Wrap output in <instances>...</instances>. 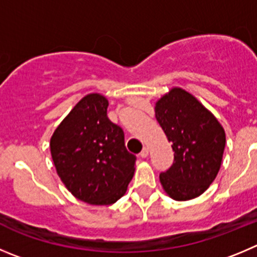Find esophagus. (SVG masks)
Returning a JSON list of instances; mask_svg holds the SVG:
<instances>
[{
  "label": "esophagus",
  "mask_w": 257,
  "mask_h": 257,
  "mask_svg": "<svg viewBox=\"0 0 257 257\" xmlns=\"http://www.w3.org/2000/svg\"><path fill=\"white\" fill-rule=\"evenodd\" d=\"M140 156H141V157H142V158H146V157H148V148H147V147H145V148H143V150H142V152L140 153Z\"/></svg>",
  "instance_id": "34e87169"
}]
</instances>
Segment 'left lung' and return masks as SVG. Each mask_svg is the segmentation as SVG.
I'll list each match as a JSON object with an SVG mask.
<instances>
[{
    "label": "left lung",
    "mask_w": 257,
    "mask_h": 257,
    "mask_svg": "<svg viewBox=\"0 0 257 257\" xmlns=\"http://www.w3.org/2000/svg\"><path fill=\"white\" fill-rule=\"evenodd\" d=\"M155 112L175 152L172 166L160 174L165 191L180 201L201 195L220 169L224 129L207 107L179 87L156 102Z\"/></svg>",
    "instance_id": "obj_1"
}]
</instances>
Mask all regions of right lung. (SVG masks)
Wrapping results in <instances>:
<instances>
[{
	"instance_id": "1",
	"label": "right lung",
	"mask_w": 257,
	"mask_h": 257,
	"mask_svg": "<svg viewBox=\"0 0 257 257\" xmlns=\"http://www.w3.org/2000/svg\"><path fill=\"white\" fill-rule=\"evenodd\" d=\"M106 97L90 93L76 104L50 138V153L62 183L80 200L109 205L125 194L137 157L124 132L107 117Z\"/></svg>"
}]
</instances>
